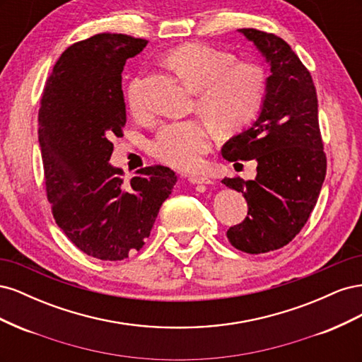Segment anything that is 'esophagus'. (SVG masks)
Here are the masks:
<instances>
[{
  "instance_id": "obj_1",
  "label": "esophagus",
  "mask_w": 362,
  "mask_h": 362,
  "mask_svg": "<svg viewBox=\"0 0 362 362\" xmlns=\"http://www.w3.org/2000/svg\"><path fill=\"white\" fill-rule=\"evenodd\" d=\"M189 180H190L192 184H205V185H206V184H211V182H213L210 178L201 177V175H199V177H190Z\"/></svg>"
}]
</instances>
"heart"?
<instances>
[{
    "instance_id": "heart-1",
    "label": "heart",
    "mask_w": 362,
    "mask_h": 362,
    "mask_svg": "<svg viewBox=\"0 0 362 362\" xmlns=\"http://www.w3.org/2000/svg\"><path fill=\"white\" fill-rule=\"evenodd\" d=\"M166 62L196 92V110L225 131L249 124L264 100L266 72L255 62L235 60L231 52L204 43H185L175 48ZM127 103L134 116L151 115L145 81L140 75L128 83ZM213 139L214 129L208 120H177L158 131L152 152L173 168L194 170L210 152Z\"/></svg>"
}]
</instances>
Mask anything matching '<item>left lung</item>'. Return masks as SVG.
<instances>
[{"instance_id": "obj_1", "label": "left lung", "mask_w": 362, "mask_h": 362, "mask_svg": "<svg viewBox=\"0 0 362 362\" xmlns=\"http://www.w3.org/2000/svg\"><path fill=\"white\" fill-rule=\"evenodd\" d=\"M270 66L258 119L222 148L228 161L255 160L257 177L225 178L243 193L245 221L226 237L246 254H264L288 245L317 204L326 175L317 93L310 71L286 40L255 28H240Z\"/></svg>"}]
</instances>
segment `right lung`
<instances>
[{
    "label": "right lung",
    "mask_w": 362,
    "mask_h": 362,
    "mask_svg": "<svg viewBox=\"0 0 362 362\" xmlns=\"http://www.w3.org/2000/svg\"><path fill=\"white\" fill-rule=\"evenodd\" d=\"M148 40L101 33L76 42L54 64L39 108L47 196L62 231L84 254L120 261L140 250L177 175L148 166L125 182L108 164L127 122L125 62Z\"/></svg>",
    "instance_id": "1"
}]
</instances>
